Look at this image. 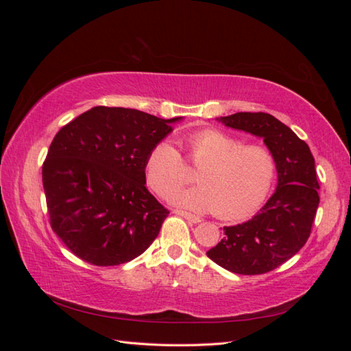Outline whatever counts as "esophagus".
<instances>
[{
  "instance_id": "esophagus-1",
  "label": "esophagus",
  "mask_w": 351,
  "mask_h": 351,
  "mask_svg": "<svg viewBox=\"0 0 351 351\" xmlns=\"http://www.w3.org/2000/svg\"><path fill=\"white\" fill-rule=\"evenodd\" d=\"M174 214L176 215H178V217H183V218H186L187 221H190V222H193V224H197V222H200L202 219L199 218V217H196V215H193V214H189V212H184V210H174Z\"/></svg>"
}]
</instances>
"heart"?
I'll use <instances>...</instances> for the list:
<instances>
[{
    "label": "heart",
    "instance_id": "b5f03b06",
    "mask_svg": "<svg viewBox=\"0 0 351 351\" xmlns=\"http://www.w3.org/2000/svg\"><path fill=\"white\" fill-rule=\"evenodd\" d=\"M192 162L200 167L199 186L175 190L174 205L195 212H214L224 219L256 210L274 184L277 164L267 147L247 145L219 130H202L189 137ZM147 183L167 196L186 180V165L169 141L156 143L146 159Z\"/></svg>",
    "mask_w": 351,
    "mask_h": 351
}]
</instances>
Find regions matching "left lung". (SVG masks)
I'll list each match as a JSON object with an SVG mask.
<instances>
[{
    "label": "left lung",
    "instance_id": "1",
    "mask_svg": "<svg viewBox=\"0 0 351 351\" xmlns=\"http://www.w3.org/2000/svg\"><path fill=\"white\" fill-rule=\"evenodd\" d=\"M230 129L263 139L277 164V187L261 210L226 236L208 258L230 272L258 275L293 258L311 236L319 205V183L309 146L267 112H237L215 119Z\"/></svg>",
    "mask_w": 351,
    "mask_h": 351
}]
</instances>
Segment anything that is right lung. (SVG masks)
I'll use <instances>...</instances> for the list:
<instances>
[{"label":"right lung","instance_id":"add662e5","mask_svg":"<svg viewBox=\"0 0 351 351\" xmlns=\"http://www.w3.org/2000/svg\"><path fill=\"white\" fill-rule=\"evenodd\" d=\"M183 117L93 107L66 124L42 167L51 227L71 253L97 267L142 254L169 212L146 189V159Z\"/></svg>","mask_w":351,"mask_h":351}]
</instances>
